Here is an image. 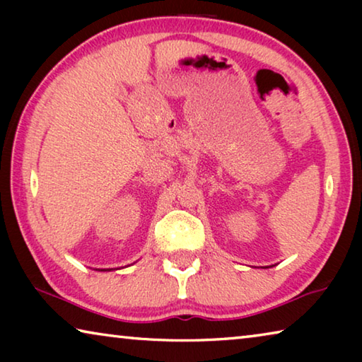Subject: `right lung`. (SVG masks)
Returning a JSON list of instances; mask_svg holds the SVG:
<instances>
[{"label": "right lung", "mask_w": 362, "mask_h": 362, "mask_svg": "<svg viewBox=\"0 0 362 362\" xmlns=\"http://www.w3.org/2000/svg\"><path fill=\"white\" fill-rule=\"evenodd\" d=\"M102 272H110V269H102Z\"/></svg>", "instance_id": "right-lung-1"}]
</instances>
